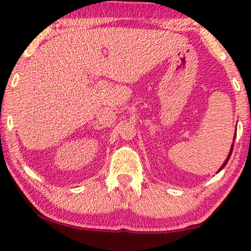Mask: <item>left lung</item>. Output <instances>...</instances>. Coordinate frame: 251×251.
<instances>
[{"label":"left lung","mask_w":251,"mask_h":251,"mask_svg":"<svg viewBox=\"0 0 251 251\" xmlns=\"http://www.w3.org/2000/svg\"><path fill=\"white\" fill-rule=\"evenodd\" d=\"M235 135H236V132H235ZM232 149H234V143H232V146H231V149H230V151H229V154H228V157H226V160L225 161V163H223V164H222V167H221V168H220V169H219V172H221V170H222V169H223V168H225V167H226V163H228L229 158H230V156H231Z\"/></svg>","instance_id":"left-lung-1"}]
</instances>
